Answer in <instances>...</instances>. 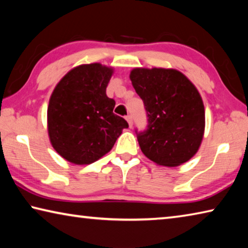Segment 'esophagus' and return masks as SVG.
Wrapping results in <instances>:
<instances>
[{"mask_svg":"<svg viewBox=\"0 0 248 248\" xmlns=\"http://www.w3.org/2000/svg\"><path fill=\"white\" fill-rule=\"evenodd\" d=\"M125 120L128 121V124H129V127L131 128V127H132V124H133V121H132V116H131V115H128L127 117H125Z\"/></svg>","mask_w":248,"mask_h":248,"instance_id":"obj_1","label":"esophagus"}]
</instances>
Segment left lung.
<instances>
[{
    "instance_id": "obj_1",
    "label": "left lung",
    "mask_w": 248,
    "mask_h": 248,
    "mask_svg": "<svg viewBox=\"0 0 248 248\" xmlns=\"http://www.w3.org/2000/svg\"><path fill=\"white\" fill-rule=\"evenodd\" d=\"M130 79L143 100L149 125L138 134L140 149L157 165L176 167L198 152L205 116L201 95L176 69L134 68Z\"/></svg>"
}]
</instances>
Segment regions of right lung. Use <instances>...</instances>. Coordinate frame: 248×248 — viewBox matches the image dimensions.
<instances>
[{"instance_id":"obj_1","label":"right lung","mask_w":248,"mask_h":248,"mask_svg":"<svg viewBox=\"0 0 248 248\" xmlns=\"http://www.w3.org/2000/svg\"><path fill=\"white\" fill-rule=\"evenodd\" d=\"M114 68L102 63L70 70L49 99L47 128L56 152L75 165L98 161L112 149L128 123L112 110L115 100L106 87Z\"/></svg>"}]
</instances>
